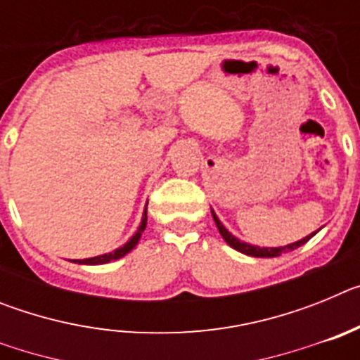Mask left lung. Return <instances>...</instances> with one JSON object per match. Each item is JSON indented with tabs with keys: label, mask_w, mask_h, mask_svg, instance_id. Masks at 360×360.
Wrapping results in <instances>:
<instances>
[{
	"label": "left lung",
	"mask_w": 360,
	"mask_h": 360,
	"mask_svg": "<svg viewBox=\"0 0 360 360\" xmlns=\"http://www.w3.org/2000/svg\"><path fill=\"white\" fill-rule=\"evenodd\" d=\"M212 218H214V224H216V227H218V231H219V234H221V238H224V240L227 241L229 245H231L232 249H236L238 252L247 254V256H254V257H276V256H281V254L288 252V250H294V249H297V247H301V245H304L317 232V231L311 232L310 236H307V238H303V240L295 241V243L285 245V247H274V249L263 247V249H259V247H254V245L243 243V241H240V240H238V238L232 236L231 232H229L227 229H225L224 225H221V221H219L218 216H216L214 212H212Z\"/></svg>",
	"instance_id": "1"
}]
</instances>
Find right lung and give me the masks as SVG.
I'll return each instance as SVG.
<instances>
[{"mask_svg": "<svg viewBox=\"0 0 360 360\" xmlns=\"http://www.w3.org/2000/svg\"><path fill=\"white\" fill-rule=\"evenodd\" d=\"M146 224H148V209H146L144 214H142V221H141V227H139V231L133 234L131 240L124 245V247H119V249L113 250V252L103 254V256L88 257V259H75V263H82V265H103V263L111 262V259H119V257L126 256V254H128L136 243H139V240H141V236H142V232H144V229H146Z\"/></svg>", "mask_w": 360, "mask_h": 360, "instance_id": "right-lung-1", "label": "right lung"}]
</instances>
